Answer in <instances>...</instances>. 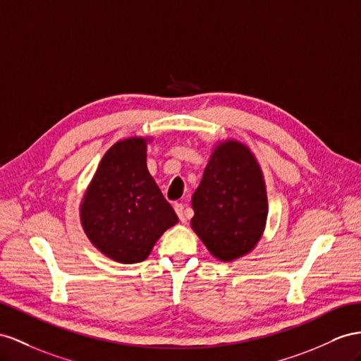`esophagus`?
<instances>
[{
	"instance_id": "obj_1",
	"label": "esophagus",
	"mask_w": 361,
	"mask_h": 361,
	"mask_svg": "<svg viewBox=\"0 0 361 361\" xmlns=\"http://www.w3.org/2000/svg\"><path fill=\"white\" fill-rule=\"evenodd\" d=\"M173 209H175V212H177V215H178L181 223H186L188 218H189V212L186 210V207H184L181 202H175Z\"/></svg>"
}]
</instances>
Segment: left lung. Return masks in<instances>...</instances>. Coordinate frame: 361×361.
<instances>
[{"mask_svg":"<svg viewBox=\"0 0 361 361\" xmlns=\"http://www.w3.org/2000/svg\"><path fill=\"white\" fill-rule=\"evenodd\" d=\"M192 209L190 227L216 259L230 262L253 250L265 230L269 200L248 146L233 138L215 145Z\"/></svg>","mask_w":361,"mask_h":361,"instance_id":"8db88e82","label":"left lung"}]
</instances>
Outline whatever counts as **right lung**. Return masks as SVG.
Instances as JSON below:
<instances>
[{
	"label": "right lung",
	"mask_w": 361,
	"mask_h": 361,
	"mask_svg": "<svg viewBox=\"0 0 361 361\" xmlns=\"http://www.w3.org/2000/svg\"><path fill=\"white\" fill-rule=\"evenodd\" d=\"M149 142L131 137L111 146L80 201V223L90 243L116 262L145 261L160 236L178 223L147 171Z\"/></svg>",
	"instance_id": "right-lung-1"
}]
</instances>
